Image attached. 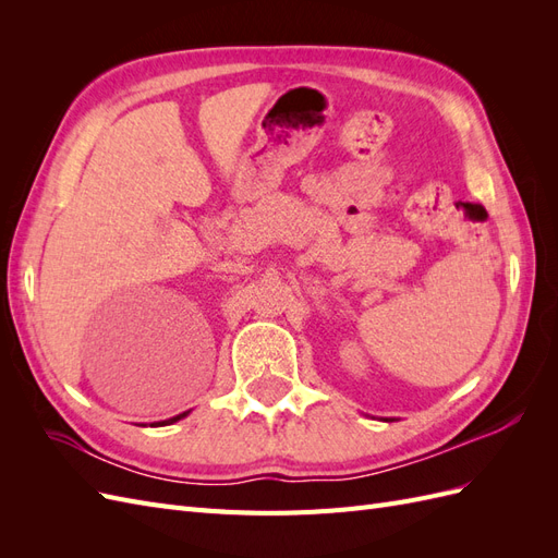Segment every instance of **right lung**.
<instances>
[{
    "mask_svg": "<svg viewBox=\"0 0 558 558\" xmlns=\"http://www.w3.org/2000/svg\"><path fill=\"white\" fill-rule=\"evenodd\" d=\"M183 416H189V412H183V414H177V416H172V418H167V421H158V424H154V426H167V424H174V421H179V418H183Z\"/></svg>",
    "mask_w": 558,
    "mask_h": 558,
    "instance_id": "right-lung-1",
    "label": "right lung"
}]
</instances>
